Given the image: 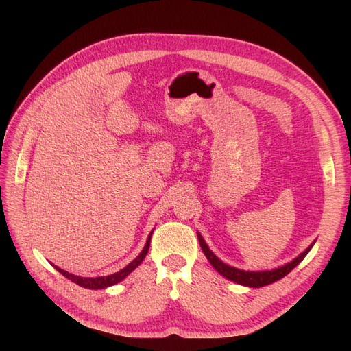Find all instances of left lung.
I'll list each match as a JSON object with an SVG mask.
<instances>
[{
    "label": "left lung",
    "instance_id": "8db88e82",
    "mask_svg": "<svg viewBox=\"0 0 351 351\" xmlns=\"http://www.w3.org/2000/svg\"><path fill=\"white\" fill-rule=\"evenodd\" d=\"M197 239H199V244L202 250H204L205 256L208 258V261L210 262L212 267H214L221 275H224L226 278H228L230 281H234L237 284H241V285H247V287H254V289H258V287H263V285H268V284H272L275 281L281 280L282 277H285L287 274L291 272L297 265H299L307 253H309V250L312 249L313 244H311L309 247H307L300 256H297L294 261H291L290 263L284 265V267L281 268H277V269H272V271H261V272H249V271H241V269H237V268H232L230 267V265L224 263L222 261H219L214 253H212L209 250V247L206 246V243L204 241V239H202V236L197 232Z\"/></svg>",
    "mask_w": 351,
    "mask_h": 351
}]
</instances>
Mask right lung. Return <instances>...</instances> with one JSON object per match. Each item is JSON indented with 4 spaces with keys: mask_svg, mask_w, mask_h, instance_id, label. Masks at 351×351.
<instances>
[{
    "mask_svg": "<svg viewBox=\"0 0 351 351\" xmlns=\"http://www.w3.org/2000/svg\"><path fill=\"white\" fill-rule=\"evenodd\" d=\"M151 236H152V232L149 234V237H147V241H146L145 247H143V250H142V253L139 254V256H137L133 262H130L129 265H127V267H125V268H123L121 271L115 272V274H112V275H107V277H98V278H83V277H77V275L69 274L67 271L61 269V268H58V267H56V269H57L60 274L64 275V277H66L67 280H70V281H73V282H76V284H77V285H80V287H84V289H89V290H99V289H105V287H110V285H114V284H117V282L123 281V280L127 277V275H129L133 269H136L137 267H139V265L142 263V261L145 259L147 250H149Z\"/></svg>",
    "mask_w": 351,
    "mask_h": 351,
    "instance_id": "add662e5",
    "label": "right lung"
}]
</instances>
